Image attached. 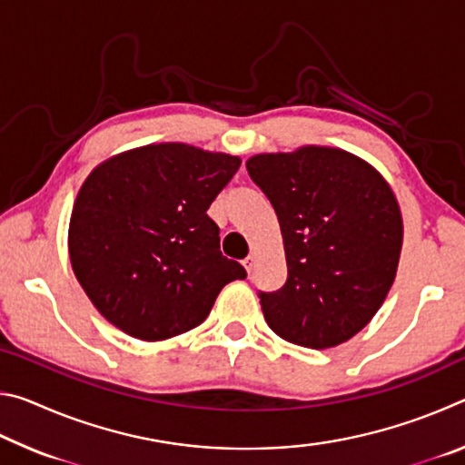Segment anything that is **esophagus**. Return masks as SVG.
<instances>
[{
  "label": "esophagus",
  "instance_id": "obj_1",
  "mask_svg": "<svg viewBox=\"0 0 465 465\" xmlns=\"http://www.w3.org/2000/svg\"><path fill=\"white\" fill-rule=\"evenodd\" d=\"M252 266H254V256H248V258H243V269H246L248 272H252Z\"/></svg>",
  "mask_w": 465,
  "mask_h": 465
}]
</instances>
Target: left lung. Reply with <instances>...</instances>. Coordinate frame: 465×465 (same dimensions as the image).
<instances>
[{
  "mask_svg": "<svg viewBox=\"0 0 465 465\" xmlns=\"http://www.w3.org/2000/svg\"><path fill=\"white\" fill-rule=\"evenodd\" d=\"M246 168L285 242V285L258 291L266 324L308 349L346 342L396 277L402 215L391 188L363 160L330 147L254 155Z\"/></svg>",
  "mask_w": 465,
  "mask_h": 465,
  "instance_id": "8db88e82",
  "label": "left lung"
}]
</instances>
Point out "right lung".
<instances>
[{"instance_id": "add662e5", "label": "right lung", "mask_w": 465, "mask_h": 465, "mask_svg": "<svg viewBox=\"0 0 465 465\" xmlns=\"http://www.w3.org/2000/svg\"><path fill=\"white\" fill-rule=\"evenodd\" d=\"M240 157L184 143L114 155L85 178L69 223L77 281L110 324L139 341H166L207 320L246 269L219 250L207 215Z\"/></svg>"}]
</instances>
